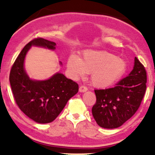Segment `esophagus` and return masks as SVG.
Returning a JSON list of instances; mask_svg holds the SVG:
<instances>
[{"label":"esophagus","mask_w":155,"mask_h":155,"mask_svg":"<svg viewBox=\"0 0 155 155\" xmlns=\"http://www.w3.org/2000/svg\"><path fill=\"white\" fill-rule=\"evenodd\" d=\"M88 91V88L85 85H81L79 88V91L80 92H85Z\"/></svg>","instance_id":"34e87169"}]
</instances>
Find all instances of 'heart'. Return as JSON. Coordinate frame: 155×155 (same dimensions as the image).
Here are the masks:
<instances>
[{
  "label": "heart",
  "mask_w": 155,
  "mask_h": 155,
  "mask_svg": "<svg viewBox=\"0 0 155 155\" xmlns=\"http://www.w3.org/2000/svg\"><path fill=\"white\" fill-rule=\"evenodd\" d=\"M67 68L74 78L91 73V81L98 88H108L115 84L126 73L128 64L123 59L104 51H86L80 59L71 55Z\"/></svg>",
  "instance_id": "obj_1"
}]
</instances>
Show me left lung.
I'll list each match as a JSON object with an SVG mask.
<instances>
[{
	"mask_svg": "<svg viewBox=\"0 0 155 155\" xmlns=\"http://www.w3.org/2000/svg\"><path fill=\"white\" fill-rule=\"evenodd\" d=\"M146 83L145 67L135 57L133 70L116 86L94 90L96 101L92 114L97 124L101 128H116L130 119L141 105Z\"/></svg>",
	"mask_w": 155,
	"mask_h": 155,
	"instance_id": "obj_1",
	"label": "left lung"
}]
</instances>
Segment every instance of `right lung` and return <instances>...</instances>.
<instances>
[{"mask_svg": "<svg viewBox=\"0 0 155 155\" xmlns=\"http://www.w3.org/2000/svg\"><path fill=\"white\" fill-rule=\"evenodd\" d=\"M32 45L56 48L54 42L41 38L29 42L12 65L9 81L20 110L36 123H48L58 117L68 100L78 92V84L61 73L54 74L46 81L30 79L24 68V61Z\"/></svg>", "mask_w": 155, "mask_h": 155, "instance_id": "add662e5", "label": "right lung"}]
</instances>
